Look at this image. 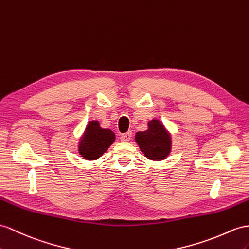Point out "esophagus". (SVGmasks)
<instances>
[{
	"label": "esophagus",
	"mask_w": 249,
	"mask_h": 249,
	"mask_svg": "<svg viewBox=\"0 0 249 249\" xmlns=\"http://www.w3.org/2000/svg\"><path fill=\"white\" fill-rule=\"evenodd\" d=\"M131 137H132V132L128 131L126 133H122V135L120 136V139H121V141H123V142H128V141H130Z\"/></svg>",
	"instance_id": "1"
}]
</instances>
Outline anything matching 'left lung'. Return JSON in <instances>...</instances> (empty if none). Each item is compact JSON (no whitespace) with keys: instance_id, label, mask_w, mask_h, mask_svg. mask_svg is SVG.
<instances>
[{"instance_id":"left-lung-1","label":"left lung","mask_w":249,"mask_h":249,"mask_svg":"<svg viewBox=\"0 0 249 249\" xmlns=\"http://www.w3.org/2000/svg\"><path fill=\"white\" fill-rule=\"evenodd\" d=\"M136 141L145 157L150 160H163L170 151V136L158 120L150 121L146 131L138 132Z\"/></svg>"}]
</instances>
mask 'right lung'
I'll return each instance as SVG.
<instances>
[{"instance_id":"1","label":"right lung","mask_w":249,"mask_h":249,"mask_svg":"<svg viewBox=\"0 0 249 249\" xmlns=\"http://www.w3.org/2000/svg\"><path fill=\"white\" fill-rule=\"evenodd\" d=\"M114 141V133L109 129H102L98 121L89 122L85 135L80 143L79 151L87 160L100 158Z\"/></svg>"}]
</instances>
